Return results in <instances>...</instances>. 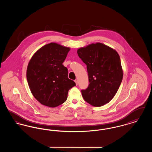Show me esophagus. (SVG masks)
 I'll use <instances>...</instances> for the list:
<instances>
[{"instance_id":"1","label":"esophagus","mask_w":152,"mask_h":152,"mask_svg":"<svg viewBox=\"0 0 152 152\" xmlns=\"http://www.w3.org/2000/svg\"><path fill=\"white\" fill-rule=\"evenodd\" d=\"M75 82L76 86H77V84H78V80H75Z\"/></svg>"}]
</instances>
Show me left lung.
<instances>
[{
  "label": "left lung",
  "instance_id": "left-lung-1",
  "mask_svg": "<svg viewBox=\"0 0 152 152\" xmlns=\"http://www.w3.org/2000/svg\"><path fill=\"white\" fill-rule=\"evenodd\" d=\"M87 65L89 86L81 90L84 100L101 107L115 96L123 77L120 58L115 50L103 44H92L77 50Z\"/></svg>",
  "mask_w": 152,
  "mask_h": 152
}]
</instances>
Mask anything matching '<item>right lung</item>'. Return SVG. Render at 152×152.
I'll use <instances>...</instances> for the list:
<instances>
[{
  "label": "right lung",
  "instance_id": "right-lung-1",
  "mask_svg": "<svg viewBox=\"0 0 152 152\" xmlns=\"http://www.w3.org/2000/svg\"><path fill=\"white\" fill-rule=\"evenodd\" d=\"M69 51V48L51 43L39 49L29 61L27 69L29 89L44 105L53 108L62 104L68 91L76 86L63 65Z\"/></svg>",
  "mask_w": 152,
  "mask_h": 152
}]
</instances>
